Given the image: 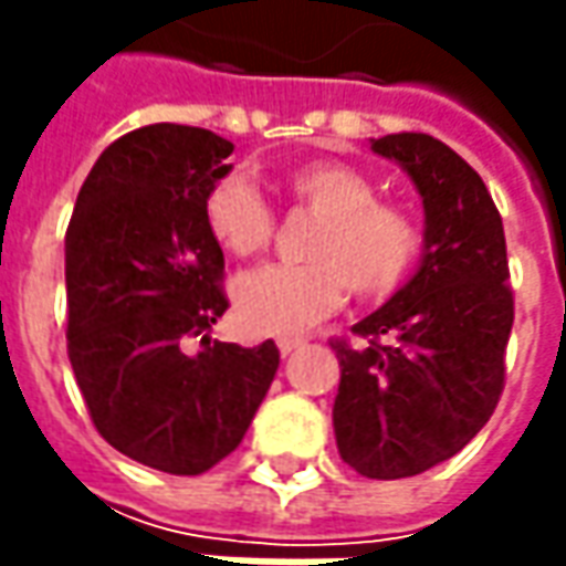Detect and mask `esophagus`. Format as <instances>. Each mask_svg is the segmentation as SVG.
Returning a JSON list of instances; mask_svg holds the SVG:
<instances>
[{
	"instance_id": "obj_1",
	"label": "esophagus",
	"mask_w": 566,
	"mask_h": 566,
	"mask_svg": "<svg viewBox=\"0 0 566 566\" xmlns=\"http://www.w3.org/2000/svg\"><path fill=\"white\" fill-rule=\"evenodd\" d=\"M276 346H280V356H293L295 349L302 346V339H298V337H283L280 343H276Z\"/></svg>"
}]
</instances>
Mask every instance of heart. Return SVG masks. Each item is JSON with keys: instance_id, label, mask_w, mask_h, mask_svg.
Masks as SVG:
<instances>
[{"instance_id": "heart-1", "label": "heart", "mask_w": 566, "mask_h": 566, "mask_svg": "<svg viewBox=\"0 0 566 566\" xmlns=\"http://www.w3.org/2000/svg\"><path fill=\"white\" fill-rule=\"evenodd\" d=\"M283 186L321 220L305 242V264H271L232 286L235 317L249 334L290 337L334 315L346 286L361 302L394 295L412 271L422 232L397 201L375 198V182L349 164L315 160L293 166ZM210 239L232 258H258L273 239V210L242 176L207 191Z\"/></svg>"}]
</instances>
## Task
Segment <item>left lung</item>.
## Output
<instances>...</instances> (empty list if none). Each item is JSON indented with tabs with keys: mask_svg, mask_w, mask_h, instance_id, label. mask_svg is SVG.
<instances>
[{
	"mask_svg": "<svg viewBox=\"0 0 566 566\" xmlns=\"http://www.w3.org/2000/svg\"><path fill=\"white\" fill-rule=\"evenodd\" d=\"M371 150L402 166L424 207L412 280L353 334L334 339L339 457L368 479H406L460 453L504 390L513 327L504 223L489 188L444 142L400 132Z\"/></svg>",
	"mask_w": 566,
	"mask_h": 566,
	"instance_id": "obj_1",
	"label": "left lung"
}]
</instances>
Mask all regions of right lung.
<instances>
[{
  "instance_id": "obj_1",
  "label": "right lung",
  "mask_w": 566,
  "mask_h": 566,
  "mask_svg": "<svg viewBox=\"0 0 566 566\" xmlns=\"http://www.w3.org/2000/svg\"><path fill=\"white\" fill-rule=\"evenodd\" d=\"M229 154L207 128H135L99 154L65 232L81 397L119 453L169 475H201L242 444L280 365L273 339L245 349L207 337L229 302L205 198ZM191 336L206 343L195 357Z\"/></svg>"
}]
</instances>
